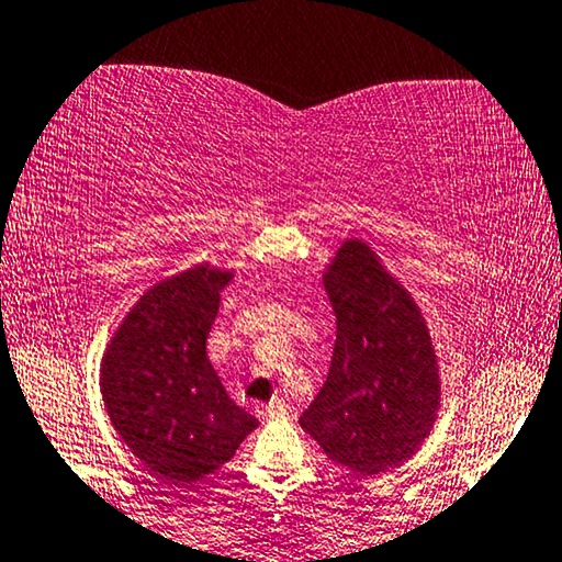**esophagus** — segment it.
<instances>
[{"instance_id": "esophagus-1", "label": "esophagus", "mask_w": 562, "mask_h": 562, "mask_svg": "<svg viewBox=\"0 0 562 562\" xmlns=\"http://www.w3.org/2000/svg\"><path fill=\"white\" fill-rule=\"evenodd\" d=\"M290 413V405L284 400H272L270 405L265 407V417H284Z\"/></svg>"}]
</instances>
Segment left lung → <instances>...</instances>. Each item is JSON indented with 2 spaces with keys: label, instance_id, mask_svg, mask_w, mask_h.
Instances as JSON below:
<instances>
[{
  "label": "left lung",
  "instance_id": "left-lung-1",
  "mask_svg": "<svg viewBox=\"0 0 562 562\" xmlns=\"http://www.w3.org/2000/svg\"><path fill=\"white\" fill-rule=\"evenodd\" d=\"M323 284L336 313V346L300 428L334 463L376 476L405 463L436 423V351L420 307L363 241L338 249Z\"/></svg>",
  "mask_w": 562,
  "mask_h": 562
}]
</instances>
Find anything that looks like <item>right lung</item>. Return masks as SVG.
<instances>
[{"mask_svg":"<svg viewBox=\"0 0 562 562\" xmlns=\"http://www.w3.org/2000/svg\"><path fill=\"white\" fill-rule=\"evenodd\" d=\"M232 272L193 267L139 297L101 361L116 432L162 484H191L228 463L257 417L228 400L205 357Z\"/></svg>","mask_w":562,"mask_h":562,"instance_id":"right-lung-1","label":"right lung"}]
</instances>
